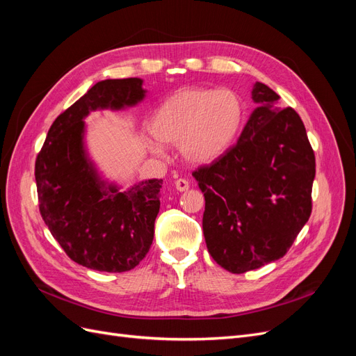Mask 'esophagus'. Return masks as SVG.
Wrapping results in <instances>:
<instances>
[{
  "instance_id": "esophagus-1",
  "label": "esophagus",
  "mask_w": 356,
  "mask_h": 356,
  "mask_svg": "<svg viewBox=\"0 0 356 356\" xmlns=\"http://www.w3.org/2000/svg\"><path fill=\"white\" fill-rule=\"evenodd\" d=\"M175 187L178 191H187L190 188V182L184 178H179L175 181Z\"/></svg>"
}]
</instances>
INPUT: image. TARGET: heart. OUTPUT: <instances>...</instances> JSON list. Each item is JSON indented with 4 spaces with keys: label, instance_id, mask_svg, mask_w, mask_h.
Here are the masks:
<instances>
[{
    "label": "heart",
    "instance_id": "heart-1",
    "mask_svg": "<svg viewBox=\"0 0 356 356\" xmlns=\"http://www.w3.org/2000/svg\"><path fill=\"white\" fill-rule=\"evenodd\" d=\"M243 120L245 104L236 92L187 88L161 102L148 127L160 143L179 144L190 161L211 163L229 152ZM152 149L159 153L156 145Z\"/></svg>",
    "mask_w": 356,
    "mask_h": 356
}]
</instances>
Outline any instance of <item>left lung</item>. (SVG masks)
I'll return each mask as SVG.
<instances>
[{
	"label": "left lung",
	"instance_id": "obj_1",
	"mask_svg": "<svg viewBox=\"0 0 356 356\" xmlns=\"http://www.w3.org/2000/svg\"><path fill=\"white\" fill-rule=\"evenodd\" d=\"M258 104L233 147L193 172L204 196L203 234L217 264L245 273L282 258L312 212L315 153L296 110L255 83Z\"/></svg>",
	"mask_w": 356,
	"mask_h": 356
}]
</instances>
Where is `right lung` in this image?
I'll return each instance as SVG.
<instances>
[{
    "mask_svg": "<svg viewBox=\"0 0 356 356\" xmlns=\"http://www.w3.org/2000/svg\"><path fill=\"white\" fill-rule=\"evenodd\" d=\"M141 79L96 83L56 117L35 160L42 220L72 261L122 273L143 261L154 238L163 179L131 190L105 188L83 148V118L96 108H123L144 98Z\"/></svg>",
    "mask_w": 356,
    "mask_h": 356,
    "instance_id": "add662e5",
    "label": "right lung"
}]
</instances>
